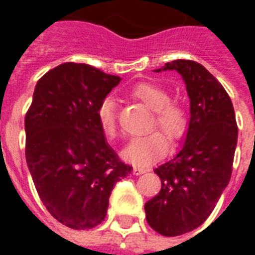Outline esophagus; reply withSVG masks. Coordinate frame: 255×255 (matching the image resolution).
Returning <instances> with one entry per match:
<instances>
[{
	"label": "esophagus",
	"mask_w": 255,
	"mask_h": 255,
	"mask_svg": "<svg viewBox=\"0 0 255 255\" xmlns=\"http://www.w3.org/2000/svg\"><path fill=\"white\" fill-rule=\"evenodd\" d=\"M132 172H133V175H142V173H144V172H146V169H144V168H139V166H135Z\"/></svg>",
	"instance_id": "1"
}]
</instances>
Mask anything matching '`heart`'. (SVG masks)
I'll list each match as a JSON object with an SVG mask.
<instances>
[{"mask_svg":"<svg viewBox=\"0 0 255 255\" xmlns=\"http://www.w3.org/2000/svg\"><path fill=\"white\" fill-rule=\"evenodd\" d=\"M132 97L149 108L154 113L151 127H157L165 135L168 140L175 142L182 136L187 128L186 109L177 102H172L171 94L162 86L155 83L136 84L131 91ZM97 117L101 129L108 138H113L117 132L116 102L112 97L101 101L97 109ZM168 143L165 138L158 132L149 133L144 136H136L128 142L122 150V157L133 165H149L165 154Z\"/></svg>","mask_w":255,"mask_h":255,"instance_id":"obj_1","label":"heart"}]
</instances>
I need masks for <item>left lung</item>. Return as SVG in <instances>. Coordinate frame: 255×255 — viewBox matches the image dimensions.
I'll return each mask as SVG.
<instances>
[{
	"label": "left lung",
	"instance_id": "left-lung-1",
	"mask_svg": "<svg viewBox=\"0 0 255 255\" xmlns=\"http://www.w3.org/2000/svg\"><path fill=\"white\" fill-rule=\"evenodd\" d=\"M161 71H176L184 80L190 122L182 147L154 169L161 190L144 212L153 230L177 236L202 225L228 186L238 127L230 95L203 65L175 60L155 69Z\"/></svg>",
	"mask_w": 255,
	"mask_h": 255
}]
</instances>
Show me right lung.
I'll return each instance as SVG.
<instances>
[{"label": "right lung", "mask_w": 255, "mask_h": 255, "mask_svg": "<svg viewBox=\"0 0 255 255\" xmlns=\"http://www.w3.org/2000/svg\"><path fill=\"white\" fill-rule=\"evenodd\" d=\"M120 80L89 64H61L38 80L25 116V160L38 195L73 230L101 224L115 184L132 171L106 142L97 117Z\"/></svg>", "instance_id": "1"}]
</instances>
